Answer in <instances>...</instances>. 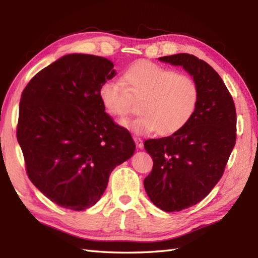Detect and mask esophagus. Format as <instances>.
Segmentation results:
<instances>
[{
    "label": "esophagus",
    "instance_id": "34e87169",
    "mask_svg": "<svg viewBox=\"0 0 258 258\" xmlns=\"http://www.w3.org/2000/svg\"><path fill=\"white\" fill-rule=\"evenodd\" d=\"M133 139L136 144V147H138V149H143V140L139 138V136H134Z\"/></svg>",
    "mask_w": 258,
    "mask_h": 258
}]
</instances>
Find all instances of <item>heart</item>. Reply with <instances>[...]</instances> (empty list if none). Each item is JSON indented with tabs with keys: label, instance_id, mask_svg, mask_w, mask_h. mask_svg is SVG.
<instances>
[{
	"label": "heart",
	"instance_id": "1",
	"mask_svg": "<svg viewBox=\"0 0 258 258\" xmlns=\"http://www.w3.org/2000/svg\"><path fill=\"white\" fill-rule=\"evenodd\" d=\"M98 97L112 116L123 118L140 101L141 116L123 120L122 126L139 135L155 132L162 136L177 133L193 116L199 87L188 75L146 59L134 62L123 72L122 83L108 80L101 84Z\"/></svg>",
	"mask_w": 258,
	"mask_h": 258
}]
</instances>
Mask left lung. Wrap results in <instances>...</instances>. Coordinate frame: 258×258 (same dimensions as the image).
Returning a JSON list of instances; mask_svg holds the SVG:
<instances>
[{
	"label": "left lung",
	"instance_id": "obj_1",
	"mask_svg": "<svg viewBox=\"0 0 258 258\" xmlns=\"http://www.w3.org/2000/svg\"><path fill=\"white\" fill-rule=\"evenodd\" d=\"M180 65L193 76L199 101L184 128L144 142L153 158L144 187L153 204L165 212L196 205L221 179L236 143V109L231 93L211 65L191 54L158 57Z\"/></svg>",
	"mask_w": 258,
	"mask_h": 258
}]
</instances>
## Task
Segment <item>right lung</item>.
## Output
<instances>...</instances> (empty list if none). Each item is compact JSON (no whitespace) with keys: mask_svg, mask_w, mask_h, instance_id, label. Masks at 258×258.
I'll list each match as a JSON object with an SVG mask.
<instances>
[{"mask_svg":"<svg viewBox=\"0 0 258 258\" xmlns=\"http://www.w3.org/2000/svg\"><path fill=\"white\" fill-rule=\"evenodd\" d=\"M112 61L69 54L40 71L20 101L18 142L27 176L47 199L72 211L95 205L113 169L134 154L130 132L114 123L98 89Z\"/></svg>","mask_w":258,"mask_h":258,"instance_id":"obj_1","label":"right lung"}]
</instances>
